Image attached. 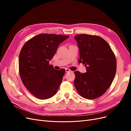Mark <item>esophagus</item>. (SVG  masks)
<instances>
[{
  "label": "esophagus",
  "instance_id": "1",
  "mask_svg": "<svg viewBox=\"0 0 131 131\" xmlns=\"http://www.w3.org/2000/svg\"><path fill=\"white\" fill-rule=\"evenodd\" d=\"M66 72H72V71H71L70 69H67V68H66Z\"/></svg>",
  "mask_w": 131,
  "mask_h": 131
}]
</instances>
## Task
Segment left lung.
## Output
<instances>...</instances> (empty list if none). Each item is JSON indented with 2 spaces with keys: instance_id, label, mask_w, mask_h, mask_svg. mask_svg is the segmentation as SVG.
Returning a JSON list of instances; mask_svg holds the SVG:
<instances>
[{
  "instance_id": "8db88e82",
  "label": "left lung",
  "mask_w": 131,
  "mask_h": 131,
  "mask_svg": "<svg viewBox=\"0 0 131 131\" xmlns=\"http://www.w3.org/2000/svg\"><path fill=\"white\" fill-rule=\"evenodd\" d=\"M80 52L79 63L87 72H74V86L83 98L94 100L106 92L112 85L116 71V59L110 46L97 35H75Z\"/></svg>"
}]
</instances>
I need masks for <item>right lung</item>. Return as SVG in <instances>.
<instances>
[{"label":"right lung","instance_id":"add662e5","mask_svg":"<svg viewBox=\"0 0 131 131\" xmlns=\"http://www.w3.org/2000/svg\"><path fill=\"white\" fill-rule=\"evenodd\" d=\"M69 35L40 34L28 40L19 55V73L23 85L35 97L46 100L56 93L65 69L56 70L49 61Z\"/></svg>","mask_w":131,"mask_h":131}]
</instances>
